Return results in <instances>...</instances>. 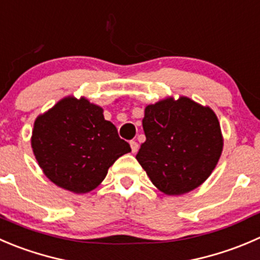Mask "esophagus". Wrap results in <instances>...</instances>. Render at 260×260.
I'll return each instance as SVG.
<instances>
[{
    "label": "esophagus",
    "instance_id": "obj_1",
    "mask_svg": "<svg viewBox=\"0 0 260 260\" xmlns=\"http://www.w3.org/2000/svg\"><path fill=\"white\" fill-rule=\"evenodd\" d=\"M129 145H131V148H132V152L133 153L137 152V151H138V143L136 142V141H131Z\"/></svg>",
    "mask_w": 260,
    "mask_h": 260
}]
</instances>
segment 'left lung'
I'll use <instances>...</instances> for the list:
<instances>
[{
  "label": "left lung",
  "mask_w": 260,
  "mask_h": 260,
  "mask_svg": "<svg viewBox=\"0 0 260 260\" xmlns=\"http://www.w3.org/2000/svg\"><path fill=\"white\" fill-rule=\"evenodd\" d=\"M142 125L146 141L136 158L160 191L185 194L215 170L223 137L210 107L186 96H169L145 108Z\"/></svg>",
  "instance_id": "8db88e82"
}]
</instances>
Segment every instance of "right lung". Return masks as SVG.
<instances>
[{
  "label": "right lung",
  "mask_w": 260,
  "mask_h": 260,
  "mask_svg": "<svg viewBox=\"0 0 260 260\" xmlns=\"http://www.w3.org/2000/svg\"><path fill=\"white\" fill-rule=\"evenodd\" d=\"M103 113L86 98L70 95L35 119L32 152L44 175L59 188L89 193L104 180L117 158L131 152Z\"/></svg>",
  "instance_id": "add662e5"
}]
</instances>
